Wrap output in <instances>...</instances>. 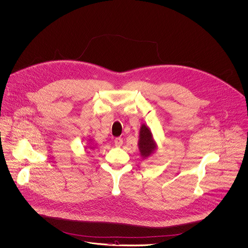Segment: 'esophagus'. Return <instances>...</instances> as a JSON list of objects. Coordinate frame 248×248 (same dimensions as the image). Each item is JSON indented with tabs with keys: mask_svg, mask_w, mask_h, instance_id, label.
I'll return each mask as SVG.
<instances>
[{
	"mask_svg": "<svg viewBox=\"0 0 248 248\" xmlns=\"http://www.w3.org/2000/svg\"><path fill=\"white\" fill-rule=\"evenodd\" d=\"M114 143H115V145H116L117 147H121V146L123 145V143H124V141H123V138H121V137L115 138V140H114Z\"/></svg>",
	"mask_w": 248,
	"mask_h": 248,
	"instance_id": "esophagus-1",
	"label": "esophagus"
}]
</instances>
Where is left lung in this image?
<instances>
[{"mask_svg":"<svg viewBox=\"0 0 248 248\" xmlns=\"http://www.w3.org/2000/svg\"><path fill=\"white\" fill-rule=\"evenodd\" d=\"M138 147L140 155L143 158L150 156L156 149V144L153 138L152 131L146 124H142L140 127Z\"/></svg>","mask_w":248,"mask_h":248,"instance_id":"1","label":"left lung"}]
</instances>
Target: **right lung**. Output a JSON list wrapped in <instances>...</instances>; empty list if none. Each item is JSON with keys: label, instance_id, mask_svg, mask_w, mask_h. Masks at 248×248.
Returning a JSON list of instances; mask_svg holds the SVG:
<instances>
[{"label": "right lung", "instance_id": "add662e5", "mask_svg": "<svg viewBox=\"0 0 248 248\" xmlns=\"http://www.w3.org/2000/svg\"><path fill=\"white\" fill-rule=\"evenodd\" d=\"M93 147H92V149H93Z\"/></svg>", "mask_w": 248, "mask_h": 248}]
</instances>
